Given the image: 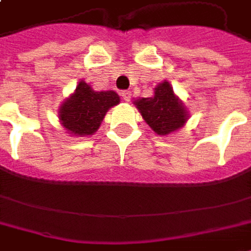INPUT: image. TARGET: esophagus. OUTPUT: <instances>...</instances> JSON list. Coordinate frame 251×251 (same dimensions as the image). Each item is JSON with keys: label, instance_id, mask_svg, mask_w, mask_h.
<instances>
[{"label": "esophagus", "instance_id": "34e87169", "mask_svg": "<svg viewBox=\"0 0 251 251\" xmlns=\"http://www.w3.org/2000/svg\"><path fill=\"white\" fill-rule=\"evenodd\" d=\"M121 97H123V100L124 101H130L131 100V92H128V90H124V92H121Z\"/></svg>", "mask_w": 251, "mask_h": 251}]
</instances>
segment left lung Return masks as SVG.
<instances>
[{
	"instance_id": "obj_1",
	"label": "left lung",
	"mask_w": 251,
	"mask_h": 251,
	"mask_svg": "<svg viewBox=\"0 0 251 251\" xmlns=\"http://www.w3.org/2000/svg\"><path fill=\"white\" fill-rule=\"evenodd\" d=\"M134 104L151 130L162 137L178 131L189 119L188 108L175 94L168 80L157 84L151 97L137 99Z\"/></svg>"
}]
</instances>
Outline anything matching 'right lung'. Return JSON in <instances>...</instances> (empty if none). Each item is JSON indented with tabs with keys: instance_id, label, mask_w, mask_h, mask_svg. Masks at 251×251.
Instances as JSON below:
<instances>
[{
	"instance_id": "right-lung-1",
	"label": "right lung",
	"mask_w": 251,
	"mask_h": 251,
	"mask_svg": "<svg viewBox=\"0 0 251 251\" xmlns=\"http://www.w3.org/2000/svg\"><path fill=\"white\" fill-rule=\"evenodd\" d=\"M119 103L120 96L116 92H97L82 80L62 101L57 116L66 132L75 137H89L99 130L107 111Z\"/></svg>"
}]
</instances>
